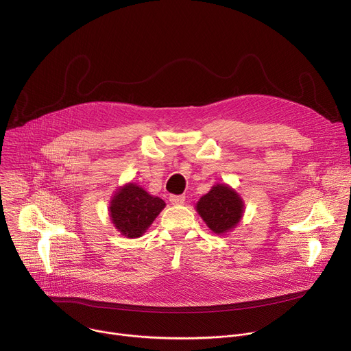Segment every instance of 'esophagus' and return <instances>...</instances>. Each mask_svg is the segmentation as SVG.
<instances>
[{"label":"esophagus","instance_id":"1","mask_svg":"<svg viewBox=\"0 0 351 351\" xmlns=\"http://www.w3.org/2000/svg\"><path fill=\"white\" fill-rule=\"evenodd\" d=\"M184 195L183 194H171L169 195V202L173 204V206H180L184 203Z\"/></svg>","mask_w":351,"mask_h":351}]
</instances>
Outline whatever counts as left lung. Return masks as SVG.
I'll return each instance as SVG.
<instances>
[{
  "mask_svg": "<svg viewBox=\"0 0 351 351\" xmlns=\"http://www.w3.org/2000/svg\"><path fill=\"white\" fill-rule=\"evenodd\" d=\"M197 211L215 233H225L237 225L243 215V202L226 184H217L197 203Z\"/></svg>",
  "mask_w": 351,
  "mask_h": 351,
  "instance_id": "obj_1",
  "label": "left lung"
}]
</instances>
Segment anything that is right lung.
<instances>
[{"mask_svg": "<svg viewBox=\"0 0 351 351\" xmlns=\"http://www.w3.org/2000/svg\"><path fill=\"white\" fill-rule=\"evenodd\" d=\"M165 203L141 187L129 183L114 195L110 214L117 229L128 237L141 236L162 211Z\"/></svg>", "mask_w": 351, "mask_h": 351, "instance_id": "add662e5", "label": "right lung"}]
</instances>
